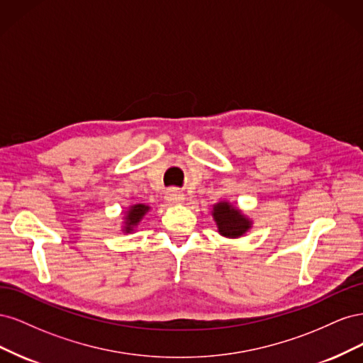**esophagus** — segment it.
<instances>
[{
  "instance_id": "34e87169",
  "label": "esophagus",
  "mask_w": 363,
  "mask_h": 363,
  "mask_svg": "<svg viewBox=\"0 0 363 363\" xmlns=\"http://www.w3.org/2000/svg\"><path fill=\"white\" fill-rule=\"evenodd\" d=\"M164 200H167L169 204H177L184 200V195L179 189H169L167 194H164Z\"/></svg>"
}]
</instances>
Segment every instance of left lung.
Masks as SVG:
<instances>
[{"label":"left lung","mask_w":363,"mask_h":363,"mask_svg":"<svg viewBox=\"0 0 363 363\" xmlns=\"http://www.w3.org/2000/svg\"><path fill=\"white\" fill-rule=\"evenodd\" d=\"M213 218L218 225V232L227 238L242 236L251 227L248 219L236 207L225 201L213 206Z\"/></svg>","instance_id":"left-lung-1"}]
</instances>
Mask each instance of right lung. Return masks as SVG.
<instances>
[{
	"mask_svg": "<svg viewBox=\"0 0 363 363\" xmlns=\"http://www.w3.org/2000/svg\"><path fill=\"white\" fill-rule=\"evenodd\" d=\"M148 206L145 204H136V206H131L130 211L127 212L125 216V232H131L135 225H138V223L142 219L147 212H148Z\"/></svg>",
	"mask_w": 363,
	"mask_h": 363,
	"instance_id": "add662e5",
	"label": "right lung"
}]
</instances>
